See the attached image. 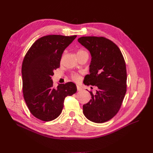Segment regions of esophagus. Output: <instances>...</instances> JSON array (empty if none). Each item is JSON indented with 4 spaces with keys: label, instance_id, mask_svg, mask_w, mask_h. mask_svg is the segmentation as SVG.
Instances as JSON below:
<instances>
[{
    "label": "esophagus",
    "instance_id": "obj_1",
    "mask_svg": "<svg viewBox=\"0 0 153 153\" xmlns=\"http://www.w3.org/2000/svg\"><path fill=\"white\" fill-rule=\"evenodd\" d=\"M77 90L78 91H80L82 90V88L79 85H77Z\"/></svg>",
    "mask_w": 153,
    "mask_h": 153
}]
</instances>
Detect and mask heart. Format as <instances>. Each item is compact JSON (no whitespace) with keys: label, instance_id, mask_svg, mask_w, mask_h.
I'll use <instances>...</instances> for the list:
<instances>
[{"label":"heart","instance_id":"b5f03b06","mask_svg":"<svg viewBox=\"0 0 153 153\" xmlns=\"http://www.w3.org/2000/svg\"><path fill=\"white\" fill-rule=\"evenodd\" d=\"M81 51H79L78 52H81ZM71 78H72V79L73 80H74V81H77V79H78V78H79V77H78V75L77 74H71Z\"/></svg>","mask_w":153,"mask_h":153}]
</instances>
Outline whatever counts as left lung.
<instances>
[{"mask_svg": "<svg viewBox=\"0 0 153 153\" xmlns=\"http://www.w3.org/2000/svg\"><path fill=\"white\" fill-rule=\"evenodd\" d=\"M78 42L91 55L90 74L83 83L97 87L96 94L83 106V112L90 121L104 123L118 112L126 93V62L120 48L104 37H82Z\"/></svg>", "mask_w": 153, "mask_h": 153, "instance_id": "8db88e82", "label": "left lung"}]
</instances>
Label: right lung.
Returning a JSON list of instances; mask_svg holds the SVG:
<instances>
[{"label":"right lung","mask_w":153,"mask_h":153,"mask_svg":"<svg viewBox=\"0 0 153 153\" xmlns=\"http://www.w3.org/2000/svg\"><path fill=\"white\" fill-rule=\"evenodd\" d=\"M77 35H49L31 45L22 66V90L30 112L42 121L56 119L62 112L64 99L77 91L76 84L68 82L53 87L51 77L60 67L64 51Z\"/></svg>","instance_id":"right-lung-1"}]
</instances>
